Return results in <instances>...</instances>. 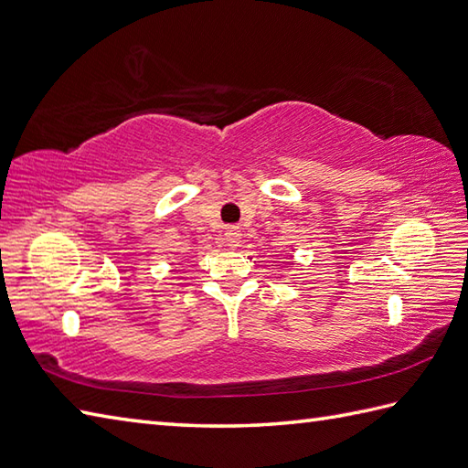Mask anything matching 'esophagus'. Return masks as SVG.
I'll return each mask as SVG.
<instances>
[{"mask_svg": "<svg viewBox=\"0 0 468 468\" xmlns=\"http://www.w3.org/2000/svg\"><path fill=\"white\" fill-rule=\"evenodd\" d=\"M225 243H227V247L237 249L239 243H241V231H239L237 227H229V229L225 231Z\"/></svg>", "mask_w": 468, "mask_h": 468, "instance_id": "1", "label": "esophagus"}]
</instances>
